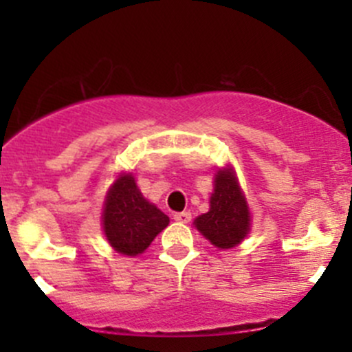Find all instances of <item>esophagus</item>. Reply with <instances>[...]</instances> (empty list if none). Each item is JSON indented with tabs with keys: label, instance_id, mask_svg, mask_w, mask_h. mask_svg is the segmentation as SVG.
I'll use <instances>...</instances> for the list:
<instances>
[{
	"label": "esophagus",
	"instance_id": "obj_1",
	"mask_svg": "<svg viewBox=\"0 0 352 352\" xmlns=\"http://www.w3.org/2000/svg\"><path fill=\"white\" fill-rule=\"evenodd\" d=\"M173 219L179 223H189L190 219H192V214H190L189 211H182V212H175L173 214Z\"/></svg>",
	"mask_w": 352,
	"mask_h": 352
}]
</instances>
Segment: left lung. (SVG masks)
Listing matches in <instances>:
<instances>
[{
  "label": "left lung",
  "mask_w": 352,
  "mask_h": 352,
  "mask_svg": "<svg viewBox=\"0 0 352 352\" xmlns=\"http://www.w3.org/2000/svg\"><path fill=\"white\" fill-rule=\"evenodd\" d=\"M209 206V211L194 221L199 232L218 248H232L242 242L250 230V216L232 168L216 173Z\"/></svg>",
  "instance_id": "8db88e82"
}]
</instances>
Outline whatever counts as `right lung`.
Returning a JSON list of instances; mask_svg holds the SVG:
<instances>
[{"instance_id":"right-lung-1","label":"right lung","mask_w":352,"mask_h":352,"mask_svg":"<svg viewBox=\"0 0 352 352\" xmlns=\"http://www.w3.org/2000/svg\"><path fill=\"white\" fill-rule=\"evenodd\" d=\"M104 232L119 254L138 255L168 226V216L148 202L138 190L133 175L117 179L104 208Z\"/></svg>"}]
</instances>
